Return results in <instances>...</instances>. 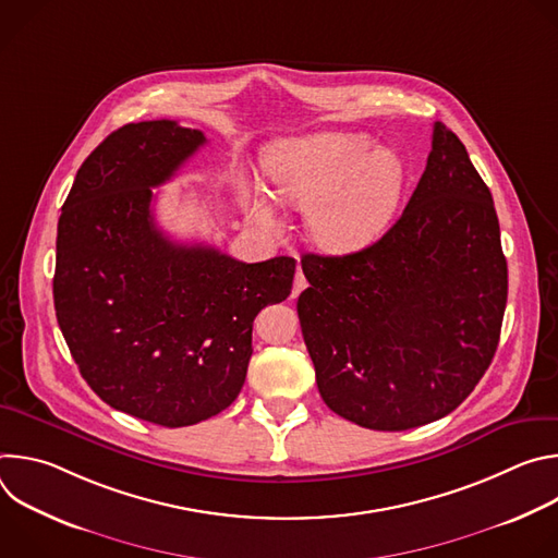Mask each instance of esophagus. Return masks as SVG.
<instances>
[{"label": "esophagus", "mask_w": 558, "mask_h": 558, "mask_svg": "<svg viewBox=\"0 0 558 558\" xmlns=\"http://www.w3.org/2000/svg\"><path fill=\"white\" fill-rule=\"evenodd\" d=\"M304 287H306V280H304V276H302L300 267H298V271H295V278H293V295H298V293H300Z\"/></svg>", "instance_id": "obj_1"}]
</instances>
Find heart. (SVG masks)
<instances>
[{"mask_svg":"<svg viewBox=\"0 0 558 558\" xmlns=\"http://www.w3.org/2000/svg\"><path fill=\"white\" fill-rule=\"evenodd\" d=\"M263 166L274 196L306 209L311 241L329 254H353L375 243L407 190L400 154L375 147L364 134L315 132L280 138L267 147ZM247 209L258 227H280L276 205L265 192H254Z\"/></svg>","mask_w":558,"mask_h":558,"instance_id":"obj_1","label":"heart"}]
</instances>
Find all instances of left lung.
Returning <instances> with one entry per match:
<instances>
[{
  "label": "left lung",
  "instance_id": "8db88e82",
  "mask_svg": "<svg viewBox=\"0 0 558 558\" xmlns=\"http://www.w3.org/2000/svg\"><path fill=\"white\" fill-rule=\"evenodd\" d=\"M298 317L325 404L371 430L452 413L488 371L508 300L493 194L439 121L397 222L347 256L304 254Z\"/></svg>",
  "mask_w": 558,
  "mask_h": 558
}]
</instances>
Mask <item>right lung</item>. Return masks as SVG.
<instances>
[{"mask_svg":"<svg viewBox=\"0 0 558 558\" xmlns=\"http://www.w3.org/2000/svg\"><path fill=\"white\" fill-rule=\"evenodd\" d=\"M177 121L128 123L78 168L57 225V323L106 404L166 428L225 411L241 392L254 317L287 300L295 260L241 263L172 241L151 187L205 145Z\"/></svg>","mask_w":558,"mask_h":558,"instance_id":"obj_1","label":"right lung"}]
</instances>
